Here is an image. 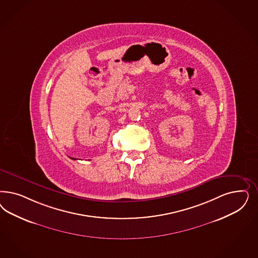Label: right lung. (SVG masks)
<instances>
[{"label":"right lung","instance_id":"add662e5","mask_svg":"<svg viewBox=\"0 0 258 258\" xmlns=\"http://www.w3.org/2000/svg\"><path fill=\"white\" fill-rule=\"evenodd\" d=\"M72 158V159H76V158Z\"/></svg>","mask_w":258,"mask_h":258}]
</instances>
